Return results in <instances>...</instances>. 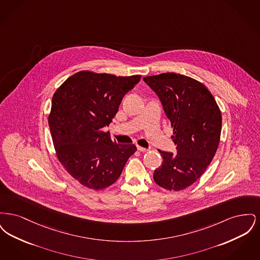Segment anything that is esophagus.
<instances>
[{"mask_svg":"<svg viewBox=\"0 0 260 260\" xmlns=\"http://www.w3.org/2000/svg\"><path fill=\"white\" fill-rule=\"evenodd\" d=\"M137 150H138L139 152H146V151H148V149L143 148V147H141V146H137Z\"/></svg>","mask_w":260,"mask_h":260,"instance_id":"obj_1","label":"esophagus"}]
</instances>
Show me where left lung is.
<instances>
[{
    "label": "left lung",
    "instance_id": "obj_1",
    "mask_svg": "<svg viewBox=\"0 0 260 260\" xmlns=\"http://www.w3.org/2000/svg\"><path fill=\"white\" fill-rule=\"evenodd\" d=\"M143 81L160 99L176 146V154L159 150L164 161L154 180L167 190H183L198 180L215 155L221 113L210 90L190 77L162 73Z\"/></svg>",
    "mask_w": 260,
    "mask_h": 260
}]
</instances>
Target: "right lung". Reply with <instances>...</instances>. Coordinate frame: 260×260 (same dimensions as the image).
<instances>
[{"instance_id":"obj_1","label":"right lung","mask_w":260,"mask_h":260,"mask_svg":"<svg viewBox=\"0 0 260 260\" xmlns=\"http://www.w3.org/2000/svg\"><path fill=\"white\" fill-rule=\"evenodd\" d=\"M140 78L82 71L53 94L49 116L52 142L59 161L81 184L94 190L112 185L136 152L135 144L112 141L102 129Z\"/></svg>"}]
</instances>
